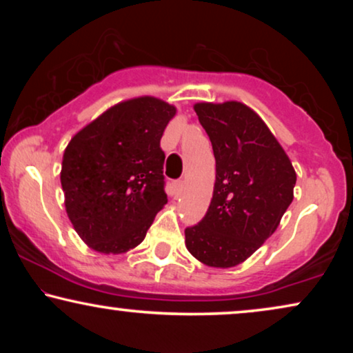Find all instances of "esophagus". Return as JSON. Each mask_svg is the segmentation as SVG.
<instances>
[{
    "mask_svg": "<svg viewBox=\"0 0 353 353\" xmlns=\"http://www.w3.org/2000/svg\"><path fill=\"white\" fill-rule=\"evenodd\" d=\"M183 188H185V181H175L173 183V191H175V194H181Z\"/></svg>",
    "mask_w": 353,
    "mask_h": 353,
    "instance_id": "obj_1",
    "label": "esophagus"
}]
</instances>
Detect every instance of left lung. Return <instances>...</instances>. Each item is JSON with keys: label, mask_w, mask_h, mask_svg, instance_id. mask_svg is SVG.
<instances>
[{"label": "left lung", "mask_w": 353, "mask_h": 353, "mask_svg": "<svg viewBox=\"0 0 353 353\" xmlns=\"http://www.w3.org/2000/svg\"><path fill=\"white\" fill-rule=\"evenodd\" d=\"M215 156L209 210L185 230L186 249L207 267L231 268L274 231L294 199L296 170L267 123L238 101L197 103Z\"/></svg>", "instance_id": "obj_1"}]
</instances>
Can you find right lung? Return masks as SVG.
I'll return each instance as SVG.
<instances>
[{"mask_svg":"<svg viewBox=\"0 0 353 353\" xmlns=\"http://www.w3.org/2000/svg\"><path fill=\"white\" fill-rule=\"evenodd\" d=\"M175 114V105L154 96L127 99L67 144L61 168L65 212L96 252L137 248L167 204L161 138Z\"/></svg>","mask_w":353,"mask_h":353,"instance_id":"1","label":"right lung"}]
</instances>
